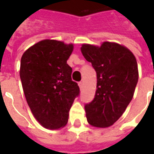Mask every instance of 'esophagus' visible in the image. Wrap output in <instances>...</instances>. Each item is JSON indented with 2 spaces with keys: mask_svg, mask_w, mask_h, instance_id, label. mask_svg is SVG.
<instances>
[{
  "mask_svg": "<svg viewBox=\"0 0 154 154\" xmlns=\"http://www.w3.org/2000/svg\"><path fill=\"white\" fill-rule=\"evenodd\" d=\"M78 85H79V87L82 89V87H83V82H78Z\"/></svg>",
  "mask_w": 154,
  "mask_h": 154,
  "instance_id": "1",
  "label": "esophagus"
}]
</instances>
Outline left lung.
Wrapping results in <instances>:
<instances>
[{
  "instance_id": "8db88e82",
  "label": "left lung",
  "mask_w": 154,
  "mask_h": 154,
  "mask_svg": "<svg viewBox=\"0 0 154 154\" xmlns=\"http://www.w3.org/2000/svg\"><path fill=\"white\" fill-rule=\"evenodd\" d=\"M81 51L97 72L95 97L85 105L87 121L95 127H109L132 100L139 79L137 61L128 48L116 43L83 44Z\"/></svg>"
}]
</instances>
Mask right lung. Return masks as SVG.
<instances>
[{"mask_svg": "<svg viewBox=\"0 0 154 154\" xmlns=\"http://www.w3.org/2000/svg\"><path fill=\"white\" fill-rule=\"evenodd\" d=\"M72 44L45 39L25 51L20 76L25 98L35 119L50 129L64 126L75 98L80 94L67 63Z\"/></svg>", "mask_w": 154, "mask_h": 154, "instance_id": "obj_1", "label": "right lung"}]
</instances>
